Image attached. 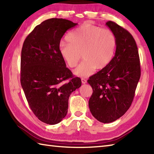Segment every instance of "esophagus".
I'll list each match as a JSON object with an SVG mask.
<instances>
[{"mask_svg":"<svg viewBox=\"0 0 154 154\" xmlns=\"http://www.w3.org/2000/svg\"><path fill=\"white\" fill-rule=\"evenodd\" d=\"M81 82H82L83 84H85L87 83V80L85 79H84V78H82V79H81Z\"/></svg>","mask_w":154,"mask_h":154,"instance_id":"34e87169","label":"esophagus"}]
</instances>
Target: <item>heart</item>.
Here are the masks:
<instances>
[{"mask_svg":"<svg viewBox=\"0 0 154 154\" xmlns=\"http://www.w3.org/2000/svg\"><path fill=\"white\" fill-rule=\"evenodd\" d=\"M66 41L60 44L59 51L71 68L77 66L82 54L84 60L73 72L81 77H89L95 69L101 70L106 67L117 47V39L112 31L89 24L69 32Z\"/></svg>","mask_w":154,"mask_h":154,"instance_id":"obj_1","label":"heart"}]
</instances>
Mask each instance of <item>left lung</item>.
<instances>
[{
	"instance_id": "left-lung-1",
	"label": "left lung",
	"mask_w": 154,
	"mask_h": 154,
	"mask_svg": "<svg viewBox=\"0 0 154 154\" xmlns=\"http://www.w3.org/2000/svg\"><path fill=\"white\" fill-rule=\"evenodd\" d=\"M106 25L116 35L117 47L110 64L89 77L93 89L89 106L99 122L110 123L123 116L131 106L140 78L138 47L128 31L115 22Z\"/></svg>"
}]
</instances>
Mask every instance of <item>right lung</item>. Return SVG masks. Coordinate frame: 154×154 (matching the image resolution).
Here are the masks:
<instances>
[{"label":"right lung","mask_w":154,"mask_h":154,"mask_svg":"<svg viewBox=\"0 0 154 154\" xmlns=\"http://www.w3.org/2000/svg\"><path fill=\"white\" fill-rule=\"evenodd\" d=\"M77 24L63 18L46 20L23 44L21 85L32 112L45 124L54 125L64 119L70 94L81 86V79L66 67L59 51L61 38Z\"/></svg>","instance_id":"add662e5"}]
</instances>
